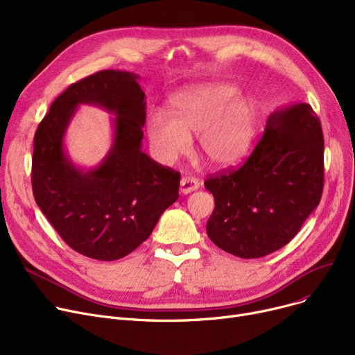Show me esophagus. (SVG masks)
I'll return each instance as SVG.
<instances>
[{"label":"esophagus","mask_w":355,"mask_h":355,"mask_svg":"<svg viewBox=\"0 0 355 355\" xmlns=\"http://www.w3.org/2000/svg\"><path fill=\"white\" fill-rule=\"evenodd\" d=\"M200 187V182L193 177H184L180 182V193L181 194H190Z\"/></svg>","instance_id":"obj_1"}]
</instances>
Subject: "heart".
I'll return each mask as SVG.
<instances>
[{
	"instance_id": "b5f03b06",
	"label": "heart",
	"mask_w": 355,
	"mask_h": 355,
	"mask_svg": "<svg viewBox=\"0 0 355 355\" xmlns=\"http://www.w3.org/2000/svg\"><path fill=\"white\" fill-rule=\"evenodd\" d=\"M227 82L193 86L171 101V116L151 112L148 139L162 162H173L190 149V135H198L202 157L216 166L243 161L253 146L257 106Z\"/></svg>"
}]
</instances>
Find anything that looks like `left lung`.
<instances>
[{
    "mask_svg": "<svg viewBox=\"0 0 355 355\" xmlns=\"http://www.w3.org/2000/svg\"><path fill=\"white\" fill-rule=\"evenodd\" d=\"M214 197L213 243L230 254H270L301 230L324 189V135L308 103L275 110L250 157L204 182Z\"/></svg>",
    "mask_w": 355,
    "mask_h": 355,
    "instance_id": "1",
    "label": "left lung"
}]
</instances>
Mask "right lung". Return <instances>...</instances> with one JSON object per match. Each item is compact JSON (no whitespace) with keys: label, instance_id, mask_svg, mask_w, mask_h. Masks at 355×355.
I'll use <instances>...</instances> for the list:
<instances>
[{"label":"right lung","instance_id":"1","mask_svg":"<svg viewBox=\"0 0 355 355\" xmlns=\"http://www.w3.org/2000/svg\"><path fill=\"white\" fill-rule=\"evenodd\" d=\"M138 79L130 71L102 70L70 85L34 135L37 206L66 245L90 259L116 260L134 252L178 198L180 173L141 149L146 102ZM79 104L116 115L110 153L90 171L74 166L64 149L67 126Z\"/></svg>","mask_w":355,"mask_h":355}]
</instances>
